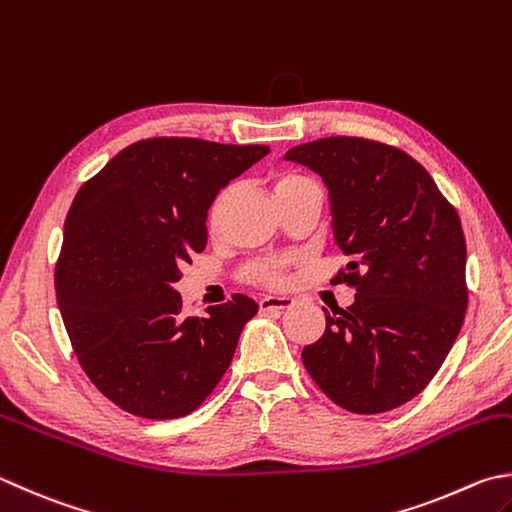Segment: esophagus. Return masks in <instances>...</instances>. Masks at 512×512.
<instances>
[{
  "label": "esophagus",
  "instance_id": "34e87169",
  "mask_svg": "<svg viewBox=\"0 0 512 512\" xmlns=\"http://www.w3.org/2000/svg\"><path fill=\"white\" fill-rule=\"evenodd\" d=\"M258 307L260 312H283V310H289V307H294V301L285 296H267L258 303Z\"/></svg>",
  "mask_w": 512,
  "mask_h": 512
}]
</instances>
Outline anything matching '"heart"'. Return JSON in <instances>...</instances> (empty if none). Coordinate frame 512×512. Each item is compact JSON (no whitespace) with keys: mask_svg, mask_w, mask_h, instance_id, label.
<instances>
[{"mask_svg":"<svg viewBox=\"0 0 512 512\" xmlns=\"http://www.w3.org/2000/svg\"><path fill=\"white\" fill-rule=\"evenodd\" d=\"M312 180H307L305 176H298V173L292 171H283L278 173L274 178V196L276 200L283 198L287 194H294V191L303 189V187H310ZM227 196H229V189L220 191L218 198L214 200V205L209 209V223L211 225H218L220 216H223V209L227 205ZM247 278L256 285H265V287H276L283 283L285 278V260H265V263H256L247 269Z\"/></svg>","mask_w":512,"mask_h":512,"instance_id":"b5f03b06","label":"heart"}]
</instances>
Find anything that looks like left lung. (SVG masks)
Segmentation results:
<instances>
[{
    "instance_id": "1",
    "label": "left lung",
    "mask_w": 512,
    "mask_h": 512,
    "mask_svg": "<svg viewBox=\"0 0 512 512\" xmlns=\"http://www.w3.org/2000/svg\"><path fill=\"white\" fill-rule=\"evenodd\" d=\"M323 178L334 243L350 258L336 283L347 310L303 347V365L336 406L379 414L417 397L446 361L468 307L466 238L455 207L401 149L323 138L285 153Z\"/></svg>"
}]
</instances>
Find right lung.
Returning <instances> with one entry per match:
<instances>
[{
  "instance_id": "1",
  "label": "right lung",
  "mask_w": 512,
  "mask_h": 512,
  "mask_svg": "<svg viewBox=\"0 0 512 512\" xmlns=\"http://www.w3.org/2000/svg\"><path fill=\"white\" fill-rule=\"evenodd\" d=\"M267 153L263 144L149 138L77 191L55 267L57 305L86 376L118 408L178 419L223 379L258 305L236 294L185 318L176 283L207 245L220 189Z\"/></svg>"
}]
</instances>
